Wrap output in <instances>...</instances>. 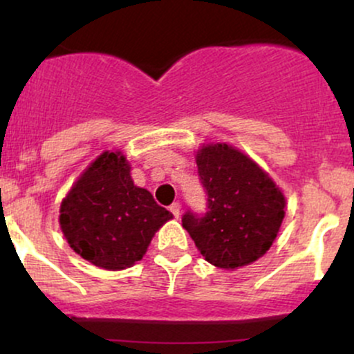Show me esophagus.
<instances>
[{
    "label": "esophagus",
    "mask_w": 354,
    "mask_h": 354,
    "mask_svg": "<svg viewBox=\"0 0 354 354\" xmlns=\"http://www.w3.org/2000/svg\"><path fill=\"white\" fill-rule=\"evenodd\" d=\"M169 211L173 213L174 218H180V211H181V205L180 203H173L171 206H169Z\"/></svg>",
    "instance_id": "obj_1"
}]
</instances>
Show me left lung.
Segmentation results:
<instances>
[{"mask_svg": "<svg viewBox=\"0 0 354 354\" xmlns=\"http://www.w3.org/2000/svg\"><path fill=\"white\" fill-rule=\"evenodd\" d=\"M208 193L205 216L186 213L183 228L211 265L234 270L256 261L278 236L286 198L258 163L234 146L208 143L196 151Z\"/></svg>", "mask_w": 354, "mask_h": 354, "instance_id": "left-lung-1", "label": "left lung"}]
</instances>
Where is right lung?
<instances>
[{
    "label": "right lung",
    "instance_id": "obj_1",
    "mask_svg": "<svg viewBox=\"0 0 354 354\" xmlns=\"http://www.w3.org/2000/svg\"><path fill=\"white\" fill-rule=\"evenodd\" d=\"M171 218L148 189L133 183L131 165L120 149L101 153L59 206V226L71 250L108 271L140 261Z\"/></svg>",
    "mask_w": 354,
    "mask_h": 354
}]
</instances>
